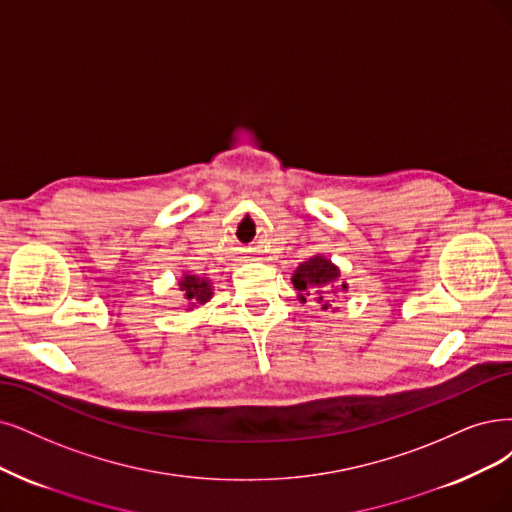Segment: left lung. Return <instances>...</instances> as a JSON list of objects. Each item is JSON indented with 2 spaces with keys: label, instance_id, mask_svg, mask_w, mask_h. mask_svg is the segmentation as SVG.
Here are the masks:
<instances>
[{
  "label": "left lung",
  "instance_id": "1",
  "mask_svg": "<svg viewBox=\"0 0 512 512\" xmlns=\"http://www.w3.org/2000/svg\"><path fill=\"white\" fill-rule=\"evenodd\" d=\"M337 278H339V268L333 266L331 259H327L325 255H314L308 261L299 263L291 282L301 304H306V297L316 295L314 299L323 306V310H327L331 306V301H335V299H327V295L337 297L339 291H348L346 282L335 285Z\"/></svg>",
  "mask_w": 512,
  "mask_h": 512
}]
</instances>
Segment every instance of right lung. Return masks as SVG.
Returning <instances> with one entry per match:
<instances>
[{"instance_id": "obj_1", "label": "right lung", "mask_w": 512, "mask_h": 512, "mask_svg": "<svg viewBox=\"0 0 512 512\" xmlns=\"http://www.w3.org/2000/svg\"><path fill=\"white\" fill-rule=\"evenodd\" d=\"M179 289L183 291V295L187 299L189 310L206 304V301L213 297V282L208 278L194 276V274H183V278L179 280Z\"/></svg>"}]
</instances>
